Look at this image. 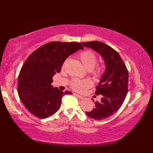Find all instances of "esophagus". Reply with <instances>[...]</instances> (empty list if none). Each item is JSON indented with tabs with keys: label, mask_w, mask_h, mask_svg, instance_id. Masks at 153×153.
<instances>
[{
	"label": "esophagus",
	"mask_w": 153,
	"mask_h": 153,
	"mask_svg": "<svg viewBox=\"0 0 153 153\" xmlns=\"http://www.w3.org/2000/svg\"><path fill=\"white\" fill-rule=\"evenodd\" d=\"M74 95L76 96V97H77V98H79V99H83L84 97H83L82 96H81V95H78V94H74Z\"/></svg>",
	"instance_id": "obj_1"
}]
</instances>
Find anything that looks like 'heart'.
<instances>
[{"label": "heart", "instance_id": "heart-1", "mask_svg": "<svg viewBox=\"0 0 153 153\" xmlns=\"http://www.w3.org/2000/svg\"><path fill=\"white\" fill-rule=\"evenodd\" d=\"M78 58L81 61L83 66L88 71H91V74L94 77H100L105 71L103 65L99 64L95 67L97 62V56L96 54L91 50H85L80 53ZM92 83L89 79L80 80L74 79L70 82V87L72 90L78 92H83L88 88L92 86Z\"/></svg>", "mask_w": 153, "mask_h": 153}]
</instances>
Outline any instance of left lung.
I'll list each match as a JSON object with an SVG mask.
<instances>
[{"label": "left lung", "instance_id": "left-lung-1", "mask_svg": "<svg viewBox=\"0 0 153 153\" xmlns=\"http://www.w3.org/2000/svg\"><path fill=\"white\" fill-rule=\"evenodd\" d=\"M82 44L99 53L105 61V71L95 92L101 95V100L95 102L92 111L85 112L90 118L102 120L116 113L122 105L128 93V69L120 54L105 43L92 41Z\"/></svg>", "mask_w": 153, "mask_h": 153}]
</instances>
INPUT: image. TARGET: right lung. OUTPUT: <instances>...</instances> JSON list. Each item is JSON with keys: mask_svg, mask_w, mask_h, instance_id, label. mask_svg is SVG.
I'll list each match as a JSON object with an SVG mask.
<instances>
[{"mask_svg": "<svg viewBox=\"0 0 153 153\" xmlns=\"http://www.w3.org/2000/svg\"><path fill=\"white\" fill-rule=\"evenodd\" d=\"M83 48L79 43L52 42L28 56L20 71L17 88L20 100L32 115L39 118L52 116L59 109L63 96L72 94L51 84L68 56Z\"/></svg>", "mask_w": 153, "mask_h": 153, "instance_id": "1", "label": "right lung"}]
</instances>
